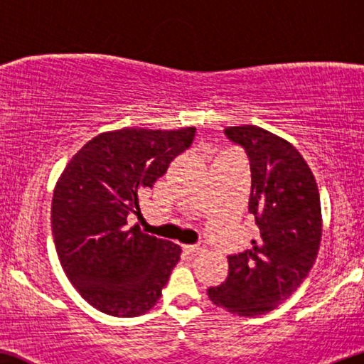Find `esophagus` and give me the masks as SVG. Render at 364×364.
Here are the masks:
<instances>
[{"label": "esophagus", "instance_id": "esophagus-1", "mask_svg": "<svg viewBox=\"0 0 364 364\" xmlns=\"http://www.w3.org/2000/svg\"><path fill=\"white\" fill-rule=\"evenodd\" d=\"M184 248H186V250H188L189 253H193V255H199V253L204 252V245H203V243H196V245H186Z\"/></svg>", "mask_w": 364, "mask_h": 364}]
</instances>
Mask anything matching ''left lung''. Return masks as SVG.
<instances>
[{"label":"left lung","instance_id":"8db88e82","mask_svg":"<svg viewBox=\"0 0 364 364\" xmlns=\"http://www.w3.org/2000/svg\"><path fill=\"white\" fill-rule=\"evenodd\" d=\"M225 135L250 160L248 210L258 235L250 250L230 255L229 276L208 296L237 316H262L286 301L316 263L321 196L311 168L287 140L258 126L227 127Z\"/></svg>","mask_w":364,"mask_h":364}]
</instances>
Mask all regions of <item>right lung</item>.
<instances>
[{
    "instance_id": "add662e5",
    "label": "right lung",
    "mask_w": 364,
    "mask_h": 364,
    "mask_svg": "<svg viewBox=\"0 0 364 364\" xmlns=\"http://www.w3.org/2000/svg\"><path fill=\"white\" fill-rule=\"evenodd\" d=\"M194 127H124L86 142L53 189L52 234L60 264L86 302L114 317L145 314L160 299L181 247L129 227L140 191L193 144Z\"/></svg>"
}]
</instances>
